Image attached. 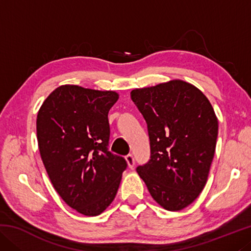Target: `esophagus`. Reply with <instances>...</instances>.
Here are the masks:
<instances>
[{
    "instance_id": "34e87169",
    "label": "esophagus",
    "mask_w": 251,
    "mask_h": 251,
    "mask_svg": "<svg viewBox=\"0 0 251 251\" xmlns=\"http://www.w3.org/2000/svg\"><path fill=\"white\" fill-rule=\"evenodd\" d=\"M125 159H126V163H127V165H128V167H129V168H133V167H134V165H135L134 156L131 155V154H129V155H127V156L125 157Z\"/></svg>"
}]
</instances>
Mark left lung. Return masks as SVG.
<instances>
[{
    "label": "left lung",
    "mask_w": 251,
    "mask_h": 251,
    "mask_svg": "<svg viewBox=\"0 0 251 251\" xmlns=\"http://www.w3.org/2000/svg\"><path fill=\"white\" fill-rule=\"evenodd\" d=\"M130 97L151 141V159L136 171L159 206L184 209L209 175L218 135L215 110L199 88L181 79L135 88Z\"/></svg>",
    "instance_id": "1"
}]
</instances>
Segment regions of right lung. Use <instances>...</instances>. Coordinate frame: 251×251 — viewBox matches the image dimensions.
<instances>
[{"label": "right lung", "instance_id": "right-lung-1", "mask_svg": "<svg viewBox=\"0 0 251 251\" xmlns=\"http://www.w3.org/2000/svg\"><path fill=\"white\" fill-rule=\"evenodd\" d=\"M118 99L115 91L66 84L55 88L37 113V143L50 180L63 201L85 216L100 215L112 203L127 166L107 151V115Z\"/></svg>", "mask_w": 251, "mask_h": 251}]
</instances>
